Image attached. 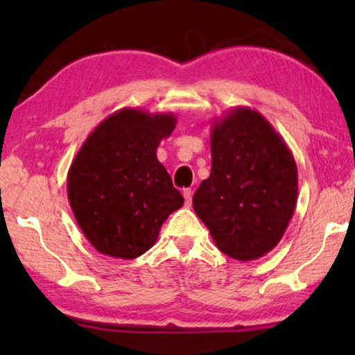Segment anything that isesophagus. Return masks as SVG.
Returning <instances> with one entry per match:
<instances>
[{"mask_svg":"<svg viewBox=\"0 0 355 355\" xmlns=\"http://www.w3.org/2000/svg\"><path fill=\"white\" fill-rule=\"evenodd\" d=\"M183 197H184V203L186 207H191V202H192V191L191 189H183Z\"/></svg>","mask_w":355,"mask_h":355,"instance_id":"esophagus-1","label":"esophagus"}]
</instances>
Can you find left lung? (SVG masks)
<instances>
[{"mask_svg": "<svg viewBox=\"0 0 355 355\" xmlns=\"http://www.w3.org/2000/svg\"><path fill=\"white\" fill-rule=\"evenodd\" d=\"M297 202L291 150L260 112L238 106L211 127V173L192 207L219 250L239 261L271 252Z\"/></svg>", "mask_w": 355, "mask_h": 355, "instance_id": "left-lung-1", "label": "left lung"}]
</instances>
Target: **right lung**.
I'll list each match as a JSON object with an SVG mask.
<instances>
[{"mask_svg":"<svg viewBox=\"0 0 355 355\" xmlns=\"http://www.w3.org/2000/svg\"><path fill=\"white\" fill-rule=\"evenodd\" d=\"M177 117L123 107L95 127L76 153L67 194L78 225L100 254L133 260L153 248L161 225L183 205L156 158Z\"/></svg>","mask_w":355,"mask_h":355,"instance_id":"1","label":"right lung"}]
</instances>
